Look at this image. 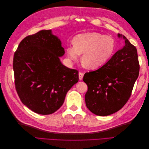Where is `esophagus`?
<instances>
[{
  "label": "esophagus",
  "mask_w": 149,
  "mask_h": 149,
  "mask_svg": "<svg viewBox=\"0 0 149 149\" xmlns=\"http://www.w3.org/2000/svg\"><path fill=\"white\" fill-rule=\"evenodd\" d=\"M83 76H84V73H83V72H79V80L83 79Z\"/></svg>",
  "instance_id": "34e87169"
}]
</instances>
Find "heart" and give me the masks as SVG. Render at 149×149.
<instances>
[{
    "instance_id": "obj_1",
    "label": "heart",
    "mask_w": 149,
    "mask_h": 149,
    "mask_svg": "<svg viewBox=\"0 0 149 149\" xmlns=\"http://www.w3.org/2000/svg\"><path fill=\"white\" fill-rule=\"evenodd\" d=\"M73 45L66 48L70 59L77 61L82 54V61L88 68L95 69L107 63L113 55L116 43L113 38L97 32L81 33L73 40Z\"/></svg>"
}]
</instances>
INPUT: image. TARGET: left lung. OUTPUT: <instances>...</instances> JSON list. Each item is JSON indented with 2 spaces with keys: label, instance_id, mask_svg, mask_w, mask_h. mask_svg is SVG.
Returning a JSON list of instances; mask_svg holds the SVG:
<instances>
[{
  "label": "left lung",
  "instance_id": "obj_1",
  "mask_svg": "<svg viewBox=\"0 0 149 149\" xmlns=\"http://www.w3.org/2000/svg\"><path fill=\"white\" fill-rule=\"evenodd\" d=\"M125 46L117 52L100 68L85 73L88 86L85 102L93 114L105 116L120 110L131 96L140 65L136 47L125 36Z\"/></svg>",
  "mask_w": 149,
  "mask_h": 149
}]
</instances>
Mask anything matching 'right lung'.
Masks as SVG:
<instances>
[{
	"instance_id": "1",
	"label": "right lung",
	"mask_w": 149,
	"mask_h": 149,
	"mask_svg": "<svg viewBox=\"0 0 149 149\" xmlns=\"http://www.w3.org/2000/svg\"><path fill=\"white\" fill-rule=\"evenodd\" d=\"M61 42L51 30L22 40L14 53L13 69L17 93L36 113L51 114L63 105L67 92L78 81V71L63 65Z\"/></svg>"
}]
</instances>
